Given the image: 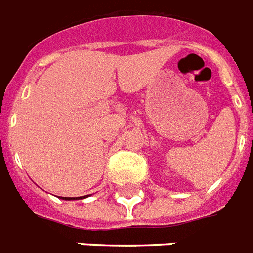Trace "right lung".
Masks as SVG:
<instances>
[{"instance_id":"right-lung-1","label":"right lung","mask_w":253,"mask_h":253,"mask_svg":"<svg viewBox=\"0 0 253 253\" xmlns=\"http://www.w3.org/2000/svg\"><path fill=\"white\" fill-rule=\"evenodd\" d=\"M84 198H85V196H82V198H79V199H84ZM71 199L73 198H65V200H71Z\"/></svg>"}]
</instances>
